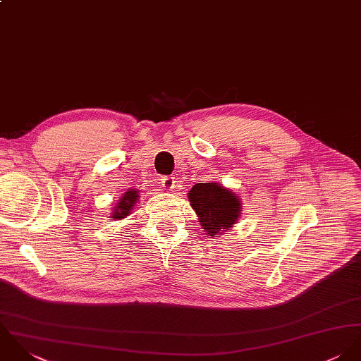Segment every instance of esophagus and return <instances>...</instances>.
<instances>
[{"mask_svg":"<svg viewBox=\"0 0 361 361\" xmlns=\"http://www.w3.org/2000/svg\"><path fill=\"white\" fill-rule=\"evenodd\" d=\"M174 177H171V176H163L161 178H160V184L164 187V188H167V190H171V188H174Z\"/></svg>","mask_w":361,"mask_h":361,"instance_id":"obj_1","label":"esophagus"}]
</instances>
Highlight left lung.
<instances>
[{
  "instance_id": "8db88e82",
  "label": "left lung",
  "mask_w": 361,
  "mask_h": 361,
  "mask_svg": "<svg viewBox=\"0 0 361 361\" xmlns=\"http://www.w3.org/2000/svg\"><path fill=\"white\" fill-rule=\"evenodd\" d=\"M188 200L200 217L202 228L209 235H217L224 228L228 230L238 219L241 209V202L235 194L216 183L195 184L188 194Z\"/></svg>"
}]
</instances>
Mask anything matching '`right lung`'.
I'll return each instance as SVG.
<instances>
[{
	"label": "right lung",
	"instance_id": "1",
	"mask_svg": "<svg viewBox=\"0 0 361 361\" xmlns=\"http://www.w3.org/2000/svg\"><path fill=\"white\" fill-rule=\"evenodd\" d=\"M138 198V191L130 190L128 192L124 194V197H121L117 208L114 209L113 219H123V217L128 216L131 214V209L134 208V204L137 202Z\"/></svg>",
	"mask_w": 361,
	"mask_h": 361
}]
</instances>
